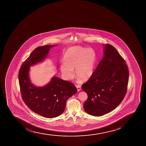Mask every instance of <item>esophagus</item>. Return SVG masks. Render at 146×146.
Wrapping results in <instances>:
<instances>
[{
    "label": "esophagus",
    "mask_w": 146,
    "mask_h": 146,
    "mask_svg": "<svg viewBox=\"0 0 146 146\" xmlns=\"http://www.w3.org/2000/svg\"><path fill=\"white\" fill-rule=\"evenodd\" d=\"M76 87H77V90H78V91H80V90H81V87H80V86H76Z\"/></svg>",
    "instance_id": "1"
}]
</instances>
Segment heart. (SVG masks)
<instances>
[{
	"mask_svg": "<svg viewBox=\"0 0 146 146\" xmlns=\"http://www.w3.org/2000/svg\"><path fill=\"white\" fill-rule=\"evenodd\" d=\"M96 60L95 51L91 48L74 46L69 48L64 55V63L61 64L60 69L64 77L68 80H73L76 74L78 81H87L92 75Z\"/></svg>",
	"mask_w": 146,
	"mask_h": 146,
	"instance_id": "heart-1",
	"label": "heart"
}]
</instances>
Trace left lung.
Returning <instances> with one entry per match:
<instances>
[{
	"label": "left lung",
	"mask_w": 146,
	"mask_h": 146,
	"mask_svg": "<svg viewBox=\"0 0 146 146\" xmlns=\"http://www.w3.org/2000/svg\"><path fill=\"white\" fill-rule=\"evenodd\" d=\"M103 45V58L91 78L82 85L88 96L84 110L94 116L116 108L126 95L129 82V69L124 59L112 45Z\"/></svg>",
	"instance_id": "1"
}]
</instances>
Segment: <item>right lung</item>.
I'll list each match as a JSON object with an SVG mask.
<instances>
[{"instance_id": "right-lung-1", "label": "right lung", "mask_w": 146, "mask_h": 146, "mask_svg": "<svg viewBox=\"0 0 146 146\" xmlns=\"http://www.w3.org/2000/svg\"><path fill=\"white\" fill-rule=\"evenodd\" d=\"M56 45H45L35 48L19 71V84L23 101L34 112L48 118L60 115L65 110L67 100L78 91L72 83L55 76L44 87H36L31 82L30 66L43 61L50 48Z\"/></svg>"}]
</instances>
